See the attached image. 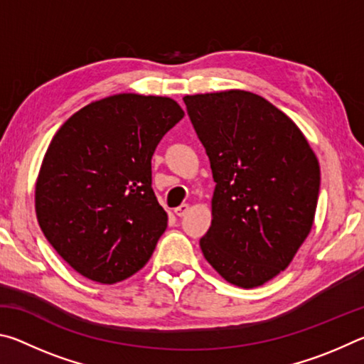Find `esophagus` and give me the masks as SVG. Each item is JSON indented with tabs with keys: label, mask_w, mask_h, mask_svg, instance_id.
Here are the masks:
<instances>
[{
	"label": "esophagus",
	"mask_w": 364,
	"mask_h": 364,
	"mask_svg": "<svg viewBox=\"0 0 364 364\" xmlns=\"http://www.w3.org/2000/svg\"><path fill=\"white\" fill-rule=\"evenodd\" d=\"M188 210H189V205L188 204H181L180 207L175 208V213L178 215V217H184V215L188 213Z\"/></svg>",
	"instance_id": "34e87169"
}]
</instances>
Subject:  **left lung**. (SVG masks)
Returning a JSON list of instances; mask_svg holds the SVG:
<instances>
[{"mask_svg":"<svg viewBox=\"0 0 364 364\" xmlns=\"http://www.w3.org/2000/svg\"><path fill=\"white\" fill-rule=\"evenodd\" d=\"M183 101L217 183L202 254L231 284L262 286L289 267L311 231L318 159L299 127L262 96L230 90Z\"/></svg>","mask_w":364,"mask_h":364,"instance_id":"obj_1","label":"left lung"}]
</instances>
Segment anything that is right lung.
I'll use <instances>...</instances> for the list:
<instances>
[{
  "instance_id": "add662e5",
  "label": "right lung",
  "mask_w": 364,
  "mask_h": 364,
  "mask_svg": "<svg viewBox=\"0 0 364 364\" xmlns=\"http://www.w3.org/2000/svg\"><path fill=\"white\" fill-rule=\"evenodd\" d=\"M183 117L170 97L122 93L80 109L54 134L35 210L77 273L114 284L149 260L168 220L152 191L151 159Z\"/></svg>"
}]
</instances>
